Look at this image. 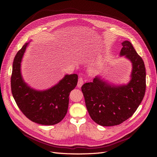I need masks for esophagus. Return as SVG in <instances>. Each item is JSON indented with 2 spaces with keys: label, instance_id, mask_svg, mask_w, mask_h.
Returning a JSON list of instances; mask_svg holds the SVG:
<instances>
[{
  "label": "esophagus",
  "instance_id": "1",
  "mask_svg": "<svg viewBox=\"0 0 157 157\" xmlns=\"http://www.w3.org/2000/svg\"><path fill=\"white\" fill-rule=\"evenodd\" d=\"M84 83V81H83V79L82 78H79V79H78V87L79 88H81L82 86V85H83Z\"/></svg>",
  "mask_w": 157,
  "mask_h": 157
}]
</instances>
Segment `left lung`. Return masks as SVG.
Here are the masks:
<instances>
[{
    "instance_id": "8db88e82",
    "label": "left lung",
    "mask_w": 157,
    "mask_h": 157,
    "mask_svg": "<svg viewBox=\"0 0 157 157\" xmlns=\"http://www.w3.org/2000/svg\"><path fill=\"white\" fill-rule=\"evenodd\" d=\"M121 44L120 56H125L132 65L129 83L115 86L96 76L81 87L90 117L104 127L120 125L131 117L145 94L146 69L142 58L129 41Z\"/></svg>"
}]
</instances>
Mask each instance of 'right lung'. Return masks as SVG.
<instances>
[{
    "mask_svg": "<svg viewBox=\"0 0 157 157\" xmlns=\"http://www.w3.org/2000/svg\"><path fill=\"white\" fill-rule=\"evenodd\" d=\"M29 43L24 44L16 53L11 78L14 99L23 114L38 124L53 125L60 122L67 114L69 94L78 83L76 74L65 75L51 88L37 91L29 86L22 78L21 62Z\"/></svg>",
    "mask_w": 157,
    "mask_h": 157,
    "instance_id": "add662e5",
    "label": "right lung"
}]
</instances>
